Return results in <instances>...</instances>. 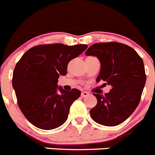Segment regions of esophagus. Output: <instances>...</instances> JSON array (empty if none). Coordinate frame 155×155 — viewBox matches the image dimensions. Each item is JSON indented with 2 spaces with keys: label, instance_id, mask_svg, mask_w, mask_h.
Wrapping results in <instances>:
<instances>
[{
  "label": "esophagus",
  "instance_id": "34e87169",
  "mask_svg": "<svg viewBox=\"0 0 155 155\" xmlns=\"http://www.w3.org/2000/svg\"><path fill=\"white\" fill-rule=\"evenodd\" d=\"M89 96V93H87V92L84 91L81 93V97H87V96Z\"/></svg>",
  "mask_w": 155,
  "mask_h": 155
}]
</instances>
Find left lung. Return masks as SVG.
Listing matches in <instances>:
<instances>
[{
  "mask_svg": "<svg viewBox=\"0 0 155 155\" xmlns=\"http://www.w3.org/2000/svg\"><path fill=\"white\" fill-rule=\"evenodd\" d=\"M85 54L96 56L100 62L96 82L102 80L111 86L105 96L93 94L97 104L90 111V116L101 125H119L133 114L139 103L146 81L143 61L132 47L117 42L96 43Z\"/></svg>",
  "mask_w": 155,
  "mask_h": 155,
  "instance_id": "1",
  "label": "left lung"
}]
</instances>
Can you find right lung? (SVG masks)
Segmentation results:
<instances>
[{
  "instance_id": "obj_1",
  "label": "right lung",
  "mask_w": 155,
  "mask_h": 155,
  "mask_svg": "<svg viewBox=\"0 0 155 155\" xmlns=\"http://www.w3.org/2000/svg\"><path fill=\"white\" fill-rule=\"evenodd\" d=\"M87 48V44L39 45L29 49L17 62L13 87L21 111L34 126L53 130L66 121L70 107L81 91L58 87V78L67 74L68 62Z\"/></svg>"
}]
</instances>
